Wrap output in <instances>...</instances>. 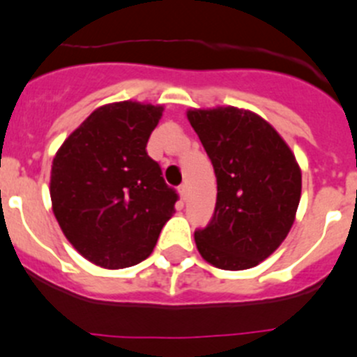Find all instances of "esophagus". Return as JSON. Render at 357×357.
I'll return each mask as SVG.
<instances>
[{"label": "esophagus", "mask_w": 357, "mask_h": 357, "mask_svg": "<svg viewBox=\"0 0 357 357\" xmlns=\"http://www.w3.org/2000/svg\"><path fill=\"white\" fill-rule=\"evenodd\" d=\"M178 194H180V199H182V201L187 199V185H185V183H182V185L178 187Z\"/></svg>", "instance_id": "esophagus-1"}]
</instances>
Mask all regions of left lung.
I'll use <instances>...</instances> for the list:
<instances>
[{
    "instance_id": "left-lung-1",
    "label": "left lung",
    "mask_w": 357,
    "mask_h": 357,
    "mask_svg": "<svg viewBox=\"0 0 357 357\" xmlns=\"http://www.w3.org/2000/svg\"><path fill=\"white\" fill-rule=\"evenodd\" d=\"M217 177L210 224L197 252L218 269L245 271L273 255L290 232L302 194L295 154L273 125L248 109H189Z\"/></svg>"
}]
</instances>
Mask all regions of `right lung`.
<instances>
[{"instance_id":"obj_1","label":"right lung","mask_w":357,"mask_h":357,"mask_svg":"<svg viewBox=\"0 0 357 357\" xmlns=\"http://www.w3.org/2000/svg\"><path fill=\"white\" fill-rule=\"evenodd\" d=\"M163 105L123 100L95 109L52 163V210L86 260L125 269L153 253L178 196L147 154Z\"/></svg>"}]
</instances>
